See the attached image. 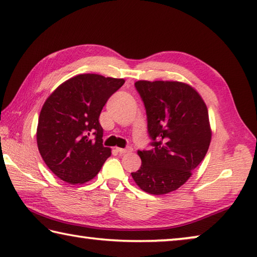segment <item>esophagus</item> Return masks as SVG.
<instances>
[{
    "label": "esophagus",
    "instance_id": "esophagus-1",
    "mask_svg": "<svg viewBox=\"0 0 257 257\" xmlns=\"http://www.w3.org/2000/svg\"><path fill=\"white\" fill-rule=\"evenodd\" d=\"M117 151H118L120 155H125V154H130V152H132L133 149L132 147H126L124 149H121V148H117Z\"/></svg>",
    "mask_w": 257,
    "mask_h": 257
}]
</instances>
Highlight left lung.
<instances>
[{"label":"left lung","instance_id":"left-lung-1","mask_svg":"<svg viewBox=\"0 0 257 257\" xmlns=\"http://www.w3.org/2000/svg\"><path fill=\"white\" fill-rule=\"evenodd\" d=\"M146 107L150 150H139L142 165L132 173L137 185L154 195L181 187L208 152V108L199 92L177 81H138Z\"/></svg>","mask_w":257,"mask_h":257}]
</instances>
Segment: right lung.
Segmentation results:
<instances>
[{
	"mask_svg": "<svg viewBox=\"0 0 257 257\" xmlns=\"http://www.w3.org/2000/svg\"><path fill=\"white\" fill-rule=\"evenodd\" d=\"M124 79L79 74L49 96L40 110L37 145L45 164L72 185L92 179L111 150L102 146L99 116Z\"/></svg>",
	"mask_w": 257,
	"mask_h": 257,
	"instance_id": "obj_1",
	"label": "right lung"
}]
</instances>
